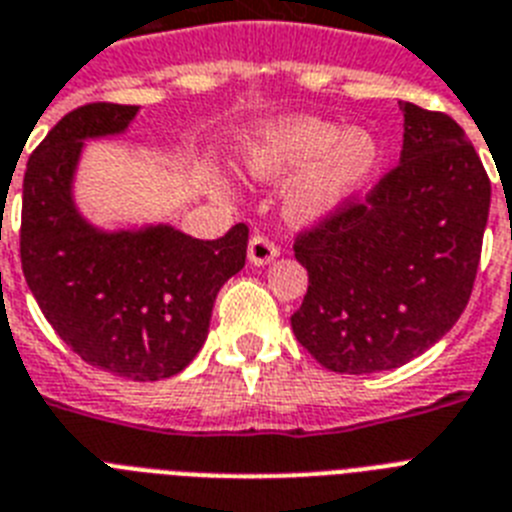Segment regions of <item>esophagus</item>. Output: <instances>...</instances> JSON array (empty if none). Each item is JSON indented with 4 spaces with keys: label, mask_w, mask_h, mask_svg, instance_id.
<instances>
[{
    "label": "esophagus",
    "mask_w": 512,
    "mask_h": 512,
    "mask_svg": "<svg viewBox=\"0 0 512 512\" xmlns=\"http://www.w3.org/2000/svg\"><path fill=\"white\" fill-rule=\"evenodd\" d=\"M247 255H249V263H252V265H268L278 257V247L270 242L268 236L255 234L252 239H249Z\"/></svg>",
    "instance_id": "1"
}]
</instances>
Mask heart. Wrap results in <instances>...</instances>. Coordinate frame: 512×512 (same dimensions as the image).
<instances>
[{
  "mask_svg": "<svg viewBox=\"0 0 512 512\" xmlns=\"http://www.w3.org/2000/svg\"><path fill=\"white\" fill-rule=\"evenodd\" d=\"M381 144L368 128H344L315 115L270 120L244 141L242 165L257 181L286 184V215L321 223L347 207L376 173Z\"/></svg>",
  "mask_w": 512,
  "mask_h": 512,
  "instance_id": "1",
  "label": "heart"
}]
</instances>
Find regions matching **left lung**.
<instances>
[{"label":"left lung","instance_id":"8db88e82","mask_svg":"<svg viewBox=\"0 0 512 512\" xmlns=\"http://www.w3.org/2000/svg\"><path fill=\"white\" fill-rule=\"evenodd\" d=\"M400 165L297 236L307 294L297 342L334 373L392 371L463 315L479 270L492 184L463 128L402 102Z\"/></svg>","mask_w":512,"mask_h":512}]
</instances>
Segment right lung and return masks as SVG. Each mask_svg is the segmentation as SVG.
Returning <instances> with one entry per match:
<instances>
[{
    "label": "right lung",
    "mask_w": 512,
    "mask_h": 512,
    "mask_svg": "<svg viewBox=\"0 0 512 512\" xmlns=\"http://www.w3.org/2000/svg\"><path fill=\"white\" fill-rule=\"evenodd\" d=\"M136 105L68 112L33 149L23 178L20 263L62 342L94 368L131 381L181 373L207 339L215 297L247 260V226L202 242L157 223L102 231L78 213L83 141L123 134Z\"/></svg>",
    "instance_id": "add662e5"
}]
</instances>
